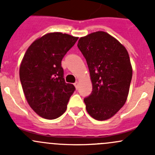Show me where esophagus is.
Wrapping results in <instances>:
<instances>
[{"label":"esophagus","instance_id":"esophagus-1","mask_svg":"<svg viewBox=\"0 0 155 155\" xmlns=\"http://www.w3.org/2000/svg\"><path fill=\"white\" fill-rule=\"evenodd\" d=\"M74 85H75V87H76V89H78V82H76L74 83Z\"/></svg>","mask_w":155,"mask_h":155}]
</instances>
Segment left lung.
Wrapping results in <instances>:
<instances>
[{"instance_id":"left-lung-1","label":"left lung","mask_w":155,"mask_h":155,"mask_svg":"<svg viewBox=\"0 0 155 155\" xmlns=\"http://www.w3.org/2000/svg\"><path fill=\"white\" fill-rule=\"evenodd\" d=\"M87 61L92 92L84 99L87 113L98 121L110 118L125 104L132 79L127 51L104 31L81 37L77 44Z\"/></svg>"}]
</instances>
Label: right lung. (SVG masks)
Returning a JSON list of instances; mask_svg holds the SVG:
<instances>
[{
  "label": "right lung",
  "instance_id": "right-lung-1",
  "mask_svg": "<svg viewBox=\"0 0 155 155\" xmlns=\"http://www.w3.org/2000/svg\"><path fill=\"white\" fill-rule=\"evenodd\" d=\"M77 40L67 34L49 33L36 40L25 54L20 81L29 106L42 118L55 119L66 111L76 88L65 82L61 61Z\"/></svg>",
  "mask_w": 155,
  "mask_h": 155
}]
</instances>
